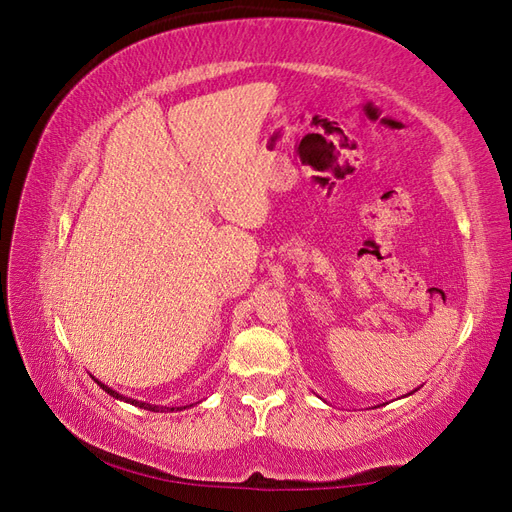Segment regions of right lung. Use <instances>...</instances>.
I'll list each match as a JSON object with an SVG mask.
<instances>
[{
  "label": "right lung",
  "mask_w": 512,
  "mask_h": 512,
  "mask_svg": "<svg viewBox=\"0 0 512 512\" xmlns=\"http://www.w3.org/2000/svg\"><path fill=\"white\" fill-rule=\"evenodd\" d=\"M98 382V380H96ZM102 389L108 393V395H113V397H117V399H123V401H128V404H132V406H138V408H145V410H151V412H168V408L166 406H151V404H145V401H136V399H128V397H123V395H119V393H115L113 389H108V386H104L102 382H98ZM183 408H188V406H183ZM175 408H170V412H173ZM179 410V408H177Z\"/></svg>",
  "instance_id": "right-lung-1"
}]
</instances>
